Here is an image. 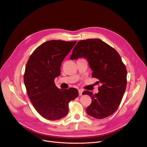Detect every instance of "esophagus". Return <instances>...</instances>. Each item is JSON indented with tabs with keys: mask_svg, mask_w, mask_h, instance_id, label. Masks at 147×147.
Segmentation results:
<instances>
[{
	"mask_svg": "<svg viewBox=\"0 0 147 147\" xmlns=\"http://www.w3.org/2000/svg\"><path fill=\"white\" fill-rule=\"evenodd\" d=\"M83 90L82 89H79V96H82V93H83Z\"/></svg>",
	"mask_w": 147,
	"mask_h": 147,
	"instance_id": "34e87169",
	"label": "esophagus"
}]
</instances>
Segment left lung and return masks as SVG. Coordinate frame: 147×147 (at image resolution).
Instances as JSON below:
<instances>
[{"label":"left lung","instance_id":"1","mask_svg":"<svg viewBox=\"0 0 147 147\" xmlns=\"http://www.w3.org/2000/svg\"><path fill=\"white\" fill-rule=\"evenodd\" d=\"M83 57L93 71L92 76L101 83L99 92L89 95L92 103L87 113L96 119H103L113 114L119 106L125 92L127 71L121 57L113 48L100 39H87L77 42L70 56L71 60Z\"/></svg>","mask_w":147,"mask_h":147}]
</instances>
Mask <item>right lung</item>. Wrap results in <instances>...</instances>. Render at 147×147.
Segmentation results:
<instances>
[{
  "label": "right lung",
  "instance_id": "1",
  "mask_svg": "<svg viewBox=\"0 0 147 147\" xmlns=\"http://www.w3.org/2000/svg\"><path fill=\"white\" fill-rule=\"evenodd\" d=\"M77 41H48L29 57L24 76L28 96L36 111L48 120H58L68 112V103L79 96L74 88L60 90L54 79L61 73L65 56Z\"/></svg>",
  "mask_w": 147,
  "mask_h": 147
}]
</instances>
